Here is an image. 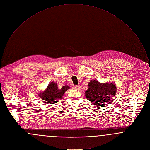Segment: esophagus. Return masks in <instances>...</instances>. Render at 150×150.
Returning a JSON list of instances; mask_svg holds the SVG:
<instances>
[{
  "mask_svg": "<svg viewBox=\"0 0 150 150\" xmlns=\"http://www.w3.org/2000/svg\"><path fill=\"white\" fill-rule=\"evenodd\" d=\"M73 88L74 89H76V90H79V89H80L81 88V87H80V86H79V85H77V86H73Z\"/></svg>",
  "mask_w": 150,
  "mask_h": 150,
  "instance_id": "34e87169",
  "label": "esophagus"
}]
</instances>
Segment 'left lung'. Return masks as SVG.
I'll return each mask as SVG.
<instances>
[{"label": "left lung", "mask_w": 150, "mask_h": 150, "mask_svg": "<svg viewBox=\"0 0 150 150\" xmlns=\"http://www.w3.org/2000/svg\"><path fill=\"white\" fill-rule=\"evenodd\" d=\"M88 86L85 96L96 107H104V104L110 102V98L115 95L117 91L115 84L100 83L95 80L90 81Z\"/></svg>", "instance_id": "obj_1"}]
</instances>
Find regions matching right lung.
Returning <instances> with one entry per match:
<instances>
[{
  "label": "right lung",
  "instance_id": "right-lung-1",
  "mask_svg": "<svg viewBox=\"0 0 150 150\" xmlns=\"http://www.w3.org/2000/svg\"><path fill=\"white\" fill-rule=\"evenodd\" d=\"M69 88L70 87L68 86H64L61 88H59L56 83L52 82L49 84L47 89L44 92L39 94V96L45 103L52 104L62 99L64 92Z\"/></svg>",
  "mask_w": 150,
  "mask_h": 150
}]
</instances>
